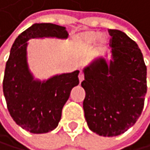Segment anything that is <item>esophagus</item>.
<instances>
[{
	"instance_id": "obj_1",
	"label": "esophagus",
	"mask_w": 150,
	"mask_h": 150,
	"mask_svg": "<svg viewBox=\"0 0 150 150\" xmlns=\"http://www.w3.org/2000/svg\"><path fill=\"white\" fill-rule=\"evenodd\" d=\"M78 78H79V81H80V82H82L83 80H84V73H83V72H80V73H79Z\"/></svg>"
}]
</instances>
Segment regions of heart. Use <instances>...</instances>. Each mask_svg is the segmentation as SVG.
Instances as JSON below:
<instances>
[{"label":"heart","instance_id":"1","mask_svg":"<svg viewBox=\"0 0 150 150\" xmlns=\"http://www.w3.org/2000/svg\"><path fill=\"white\" fill-rule=\"evenodd\" d=\"M100 33L96 32V31H88V32H84L81 35L78 36V41L80 44L84 45V46H91L93 45L98 38H100ZM106 40L105 38H100V45H103L105 43Z\"/></svg>","mask_w":150,"mask_h":150}]
</instances>
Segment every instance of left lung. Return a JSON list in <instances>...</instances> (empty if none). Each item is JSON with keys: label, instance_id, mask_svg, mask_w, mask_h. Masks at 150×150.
I'll use <instances>...</instances> for the list:
<instances>
[{"label": "left lung", "instance_id": "8db88e82", "mask_svg": "<svg viewBox=\"0 0 150 150\" xmlns=\"http://www.w3.org/2000/svg\"><path fill=\"white\" fill-rule=\"evenodd\" d=\"M112 60L100 57L84 68L85 118L91 131L116 137L132 127L144 108L146 66L137 44L125 33L109 29Z\"/></svg>", "mask_w": 150, "mask_h": 150}]
</instances>
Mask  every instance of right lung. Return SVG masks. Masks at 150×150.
Returning a JSON list of instances; mask_svg holds the SVG:
<instances>
[{
  "label": "right lung",
  "instance_id": "right-lung-1",
  "mask_svg": "<svg viewBox=\"0 0 150 150\" xmlns=\"http://www.w3.org/2000/svg\"><path fill=\"white\" fill-rule=\"evenodd\" d=\"M67 38L68 32L64 26L41 23L21 33L11 48L2 89L13 121L30 133L43 134L58 126L71 90L79 84V71L57 74L45 81L34 79L28 64L26 47L30 38Z\"/></svg>",
  "mask_w": 150,
  "mask_h": 150
}]
</instances>
